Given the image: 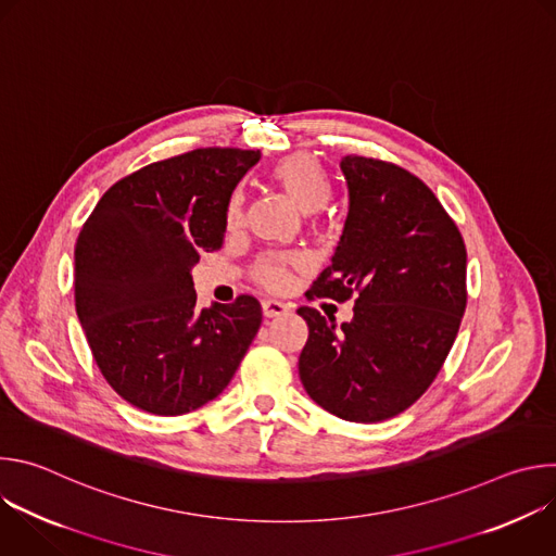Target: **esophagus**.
Masks as SVG:
<instances>
[{"label": "esophagus", "mask_w": 556, "mask_h": 556, "mask_svg": "<svg viewBox=\"0 0 556 556\" xmlns=\"http://www.w3.org/2000/svg\"><path fill=\"white\" fill-rule=\"evenodd\" d=\"M262 312H264L266 319H273V316L286 314V312H288V305L281 303V301H277V299H264V301H262Z\"/></svg>", "instance_id": "34e87169"}]
</instances>
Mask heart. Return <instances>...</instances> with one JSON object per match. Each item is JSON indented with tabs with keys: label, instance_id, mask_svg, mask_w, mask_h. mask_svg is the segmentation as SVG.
<instances>
[{
	"label": "heart",
	"instance_id": "1",
	"mask_svg": "<svg viewBox=\"0 0 556 556\" xmlns=\"http://www.w3.org/2000/svg\"><path fill=\"white\" fill-rule=\"evenodd\" d=\"M273 182L288 195V200L303 213L321 211L332 193L328 172L312 153H292L279 161L270 172ZM244 213L242 191H232L226 204V226H240ZM253 277L270 290H281L290 281V262L279 257H264L255 264Z\"/></svg>",
	"mask_w": 556,
	"mask_h": 556
}]
</instances>
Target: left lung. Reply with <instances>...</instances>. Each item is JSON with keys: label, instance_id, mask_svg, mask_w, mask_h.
I'll return each mask as SVG.
<instances>
[{"label": "left lung", "instance_id": "1", "mask_svg": "<svg viewBox=\"0 0 556 556\" xmlns=\"http://www.w3.org/2000/svg\"><path fill=\"white\" fill-rule=\"evenodd\" d=\"M350 208L332 264L307 299L348 301L337 328L299 307L307 341L299 376L309 399L350 422H380L409 409L435 380L466 307V247L433 191L407 169L345 155Z\"/></svg>", "mask_w": 556, "mask_h": 556}]
</instances>
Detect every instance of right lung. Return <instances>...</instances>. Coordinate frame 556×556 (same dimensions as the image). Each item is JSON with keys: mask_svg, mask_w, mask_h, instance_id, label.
I'll return each mask as SVG.
<instances>
[{"mask_svg": "<svg viewBox=\"0 0 556 556\" xmlns=\"http://www.w3.org/2000/svg\"><path fill=\"white\" fill-rule=\"evenodd\" d=\"M260 151L206 147L112 185L74 247V303L112 389L153 416L226 389L262 326L251 294L198 307L191 268L224 242L226 204Z\"/></svg>", "mask_w": 556, "mask_h": 556, "instance_id": "add662e5", "label": "right lung"}]
</instances>
